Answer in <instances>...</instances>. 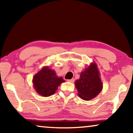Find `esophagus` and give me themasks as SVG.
<instances>
[{
	"mask_svg": "<svg viewBox=\"0 0 133 133\" xmlns=\"http://www.w3.org/2000/svg\"><path fill=\"white\" fill-rule=\"evenodd\" d=\"M68 82H71V83H74V79H71L68 80Z\"/></svg>",
	"mask_w": 133,
	"mask_h": 133,
	"instance_id": "esophagus-1",
	"label": "esophagus"
}]
</instances>
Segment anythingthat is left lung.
Returning a JSON list of instances; mask_svg holds the SVG:
<instances>
[{
	"label": "left lung",
	"instance_id": "left-lung-1",
	"mask_svg": "<svg viewBox=\"0 0 133 133\" xmlns=\"http://www.w3.org/2000/svg\"><path fill=\"white\" fill-rule=\"evenodd\" d=\"M75 85L79 97L85 101L96 97L103 88L100 74L96 63H91L81 73Z\"/></svg>",
	"mask_w": 133,
	"mask_h": 133
}]
</instances>
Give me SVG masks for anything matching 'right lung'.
Here are the masks:
<instances>
[{
  "label": "right lung",
  "mask_w": 133,
  "mask_h": 133,
  "mask_svg": "<svg viewBox=\"0 0 133 133\" xmlns=\"http://www.w3.org/2000/svg\"><path fill=\"white\" fill-rule=\"evenodd\" d=\"M64 82L62 77H58L56 72L48 66L43 67L34 75L32 79L36 92L44 97L54 94L58 87Z\"/></svg>",
  "instance_id": "right-lung-1"
}]
</instances>
